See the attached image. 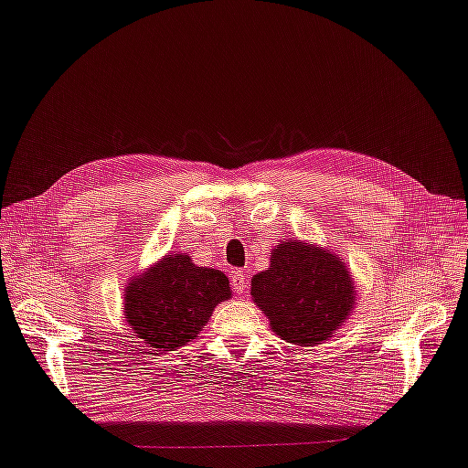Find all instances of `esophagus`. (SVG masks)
Instances as JSON below:
<instances>
[{
    "label": "esophagus",
    "instance_id": "34e87169",
    "mask_svg": "<svg viewBox=\"0 0 468 468\" xmlns=\"http://www.w3.org/2000/svg\"><path fill=\"white\" fill-rule=\"evenodd\" d=\"M232 287L238 295H244L246 289H249V279H246L244 271H234L232 272Z\"/></svg>",
    "mask_w": 468,
    "mask_h": 468
}]
</instances>
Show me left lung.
Wrapping results in <instances>:
<instances>
[{
	"label": "left lung",
	"instance_id": "8db88e82",
	"mask_svg": "<svg viewBox=\"0 0 468 468\" xmlns=\"http://www.w3.org/2000/svg\"><path fill=\"white\" fill-rule=\"evenodd\" d=\"M250 295L281 340L317 346L355 310L356 283L338 254L291 238L272 246L269 269L252 277Z\"/></svg>",
	"mask_w": 468,
	"mask_h": 468
}]
</instances>
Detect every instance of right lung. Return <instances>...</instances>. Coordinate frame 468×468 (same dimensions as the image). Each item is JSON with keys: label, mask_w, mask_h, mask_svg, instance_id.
Masks as SVG:
<instances>
[{"label": "right lung", "mask_w": 468, "mask_h": 468, "mask_svg": "<svg viewBox=\"0 0 468 468\" xmlns=\"http://www.w3.org/2000/svg\"><path fill=\"white\" fill-rule=\"evenodd\" d=\"M230 297L222 271L197 267L187 252H169L130 277L122 310L136 338L169 352L196 340L216 305Z\"/></svg>", "instance_id": "obj_1"}]
</instances>
